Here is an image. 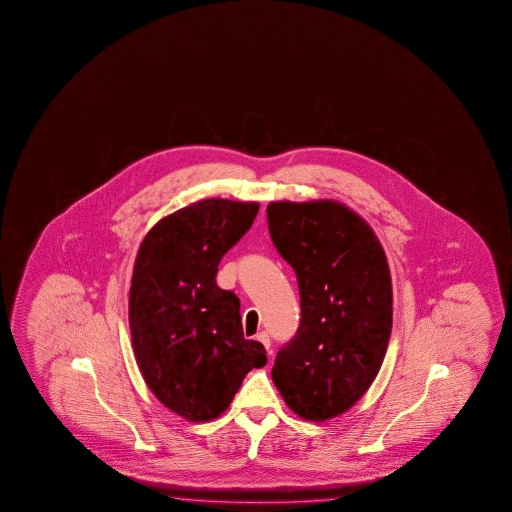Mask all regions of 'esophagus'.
Segmentation results:
<instances>
[{"label":"esophagus","instance_id":"obj_1","mask_svg":"<svg viewBox=\"0 0 512 512\" xmlns=\"http://www.w3.org/2000/svg\"><path fill=\"white\" fill-rule=\"evenodd\" d=\"M256 340H258V342H261V344L265 346V349L269 351V355H272V351H270V338L269 335L265 333V331H261V333H258V335H256Z\"/></svg>","mask_w":512,"mask_h":512}]
</instances>
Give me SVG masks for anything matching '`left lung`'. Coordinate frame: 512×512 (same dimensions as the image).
Returning a JSON list of instances; mask_svg holds the SVG:
<instances>
[{
	"mask_svg": "<svg viewBox=\"0 0 512 512\" xmlns=\"http://www.w3.org/2000/svg\"><path fill=\"white\" fill-rule=\"evenodd\" d=\"M267 220L301 295V324L279 349L272 380L297 416L326 421L353 407L382 367L389 263L364 218L335 200L270 202Z\"/></svg>",
	"mask_w": 512,
	"mask_h": 512,
	"instance_id": "8db88e82",
	"label": "left lung"
}]
</instances>
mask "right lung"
I'll list each match as a JSON object with an SVG mask.
<instances>
[{
    "mask_svg": "<svg viewBox=\"0 0 512 512\" xmlns=\"http://www.w3.org/2000/svg\"><path fill=\"white\" fill-rule=\"evenodd\" d=\"M258 209L199 200L161 218L139 245L129 297L136 362L154 396L193 423L220 416L245 374L267 364L265 347L243 338L240 299L215 279Z\"/></svg>",
    "mask_w": 512,
    "mask_h": 512,
    "instance_id": "right-lung-1",
    "label": "right lung"
}]
</instances>
